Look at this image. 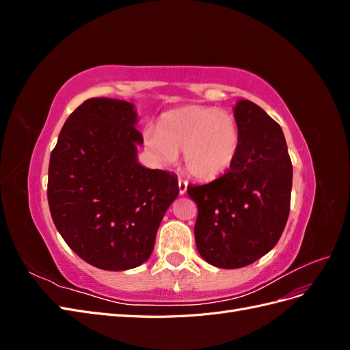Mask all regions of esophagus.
Returning a JSON list of instances; mask_svg holds the SVG:
<instances>
[{
    "mask_svg": "<svg viewBox=\"0 0 350 350\" xmlns=\"http://www.w3.org/2000/svg\"><path fill=\"white\" fill-rule=\"evenodd\" d=\"M178 188H179V194H185L187 188H188V183L184 181V179H178Z\"/></svg>",
    "mask_w": 350,
    "mask_h": 350,
    "instance_id": "1",
    "label": "esophagus"
}]
</instances>
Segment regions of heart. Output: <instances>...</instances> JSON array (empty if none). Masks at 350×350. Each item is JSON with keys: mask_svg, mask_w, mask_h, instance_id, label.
I'll return each mask as SVG.
<instances>
[{"mask_svg": "<svg viewBox=\"0 0 350 350\" xmlns=\"http://www.w3.org/2000/svg\"><path fill=\"white\" fill-rule=\"evenodd\" d=\"M144 144L162 165H172L183 153L187 172L201 179L226 174L241 152V130L234 115L211 107L187 105L166 112L156 130H146Z\"/></svg>", "mask_w": 350, "mask_h": 350, "instance_id": "1", "label": "heart"}]
</instances>
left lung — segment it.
<instances>
[{
    "label": "left lung",
    "instance_id": "1",
    "mask_svg": "<svg viewBox=\"0 0 350 350\" xmlns=\"http://www.w3.org/2000/svg\"><path fill=\"white\" fill-rule=\"evenodd\" d=\"M241 152L229 171L204 185H188L198 207L196 245L208 264L239 269L276 245L289 217L292 162L280 125L258 105L234 108Z\"/></svg>",
    "mask_w": 350,
    "mask_h": 350
}]
</instances>
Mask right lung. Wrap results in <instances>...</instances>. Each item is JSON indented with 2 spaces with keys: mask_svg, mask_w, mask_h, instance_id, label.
I'll use <instances>...</instances> for the list:
<instances>
[{
  "mask_svg": "<svg viewBox=\"0 0 350 350\" xmlns=\"http://www.w3.org/2000/svg\"><path fill=\"white\" fill-rule=\"evenodd\" d=\"M134 105L84 100L58 135L48 169L52 220L92 266L122 271L147 261L159 225L178 197L176 175L139 163Z\"/></svg>",
  "mask_w": 350,
  "mask_h": 350,
  "instance_id": "1",
  "label": "right lung"
}]
</instances>
